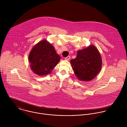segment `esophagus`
Segmentation results:
<instances>
[{"instance_id": "34e87169", "label": "esophagus", "mask_w": 127, "mask_h": 127, "mask_svg": "<svg viewBox=\"0 0 127 127\" xmlns=\"http://www.w3.org/2000/svg\"><path fill=\"white\" fill-rule=\"evenodd\" d=\"M70 58H71V56H67V57H65V59L68 61V60H69L70 59Z\"/></svg>"}]
</instances>
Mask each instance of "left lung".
<instances>
[{
    "instance_id": "1",
    "label": "left lung",
    "mask_w": 127,
    "mask_h": 127,
    "mask_svg": "<svg viewBox=\"0 0 127 127\" xmlns=\"http://www.w3.org/2000/svg\"><path fill=\"white\" fill-rule=\"evenodd\" d=\"M73 70L80 81H89L100 72L102 59L96 47L91 45L77 52V57L71 60Z\"/></svg>"
}]
</instances>
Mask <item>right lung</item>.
I'll use <instances>...</instances> for the list:
<instances>
[{"label":"right lung","mask_w":127,"mask_h":127,"mask_svg":"<svg viewBox=\"0 0 127 127\" xmlns=\"http://www.w3.org/2000/svg\"><path fill=\"white\" fill-rule=\"evenodd\" d=\"M60 60L53 45L42 40L32 48L29 56L30 67L36 75L44 76L51 72Z\"/></svg>","instance_id":"right-lung-1"}]
</instances>
